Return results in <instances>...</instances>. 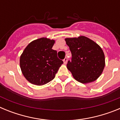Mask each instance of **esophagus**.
Segmentation results:
<instances>
[{
  "instance_id": "esophagus-1",
  "label": "esophagus",
  "mask_w": 120,
  "mask_h": 120,
  "mask_svg": "<svg viewBox=\"0 0 120 120\" xmlns=\"http://www.w3.org/2000/svg\"><path fill=\"white\" fill-rule=\"evenodd\" d=\"M67 57H65V58H64V60H63V61H64V63L65 64H66L67 63Z\"/></svg>"
}]
</instances>
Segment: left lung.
Returning a JSON list of instances; mask_svg holds the SVG:
<instances>
[{
    "label": "left lung",
    "mask_w": 120,
    "mask_h": 120,
    "mask_svg": "<svg viewBox=\"0 0 120 120\" xmlns=\"http://www.w3.org/2000/svg\"><path fill=\"white\" fill-rule=\"evenodd\" d=\"M71 53L67 67L79 82L86 83L96 80L105 65V55L94 41L83 36L65 39Z\"/></svg>",
    "instance_id": "obj_1"
}]
</instances>
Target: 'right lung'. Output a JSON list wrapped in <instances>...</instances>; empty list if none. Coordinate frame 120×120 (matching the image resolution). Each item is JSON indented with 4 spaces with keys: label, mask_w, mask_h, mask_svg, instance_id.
Here are the masks:
<instances>
[{
    "label": "right lung",
    "mask_w": 120,
    "mask_h": 120,
    "mask_svg": "<svg viewBox=\"0 0 120 120\" xmlns=\"http://www.w3.org/2000/svg\"><path fill=\"white\" fill-rule=\"evenodd\" d=\"M55 41L41 38L33 41L23 51L20 59L23 75L29 82L43 85L55 78L63 61L52 49Z\"/></svg>",
    "instance_id": "1"
}]
</instances>
